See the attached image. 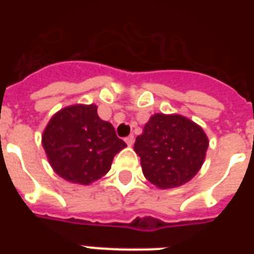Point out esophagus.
I'll list each match as a JSON object with an SVG mask.
<instances>
[{
	"label": "esophagus",
	"mask_w": 254,
	"mask_h": 254,
	"mask_svg": "<svg viewBox=\"0 0 254 254\" xmlns=\"http://www.w3.org/2000/svg\"><path fill=\"white\" fill-rule=\"evenodd\" d=\"M125 142H127V146H131V145L134 143V137H133V135H129V137L125 138Z\"/></svg>",
	"instance_id": "1"
}]
</instances>
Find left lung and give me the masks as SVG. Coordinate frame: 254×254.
Segmentation results:
<instances>
[{"instance_id": "left-lung-1", "label": "left lung", "mask_w": 254, "mask_h": 254, "mask_svg": "<svg viewBox=\"0 0 254 254\" xmlns=\"http://www.w3.org/2000/svg\"><path fill=\"white\" fill-rule=\"evenodd\" d=\"M208 143L203 127L192 120L178 113H154L135 138L134 151L147 181L167 190L183 186L196 175Z\"/></svg>"}]
</instances>
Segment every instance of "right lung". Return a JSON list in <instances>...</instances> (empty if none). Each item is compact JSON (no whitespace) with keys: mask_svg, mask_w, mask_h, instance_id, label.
<instances>
[{"mask_svg":"<svg viewBox=\"0 0 254 254\" xmlns=\"http://www.w3.org/2000/svg\"><path fill=\"white\" fill-rule=\"evenodd\" d=\"M53 170L64 181L88 186L111 170L115 155L127 147L95 104H75L58 111L42 134Z\"/></svg>","mask_w":254,"mask_h":254,"instance_id":"right-lung-1","label":"right lung"}]
</instances>
